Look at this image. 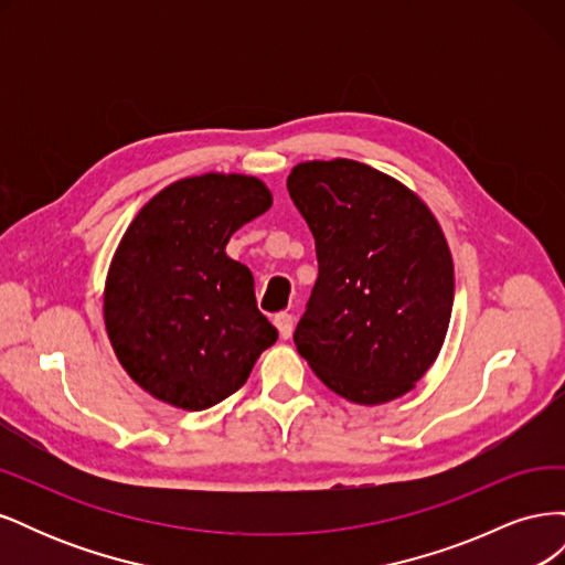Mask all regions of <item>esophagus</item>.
Segmentation results:
<instances>
[{
    "label": "esophagus",
    "instance_id": "obj_1",
    "mask_svg": "<svg viewBox=\"0 0 565 565\" xmlns=\"http://www.w3.org/2000/svg\"><path fill=\"white\" fill-rule=\"evenodd\" d=\"M273 322H276L278 334H280L282 339L292 337V330H295V318H292V316H289V313H278L276 318H273Z\"/></svg>",
    "mask_w": 565,
    "mask_h": 565
}]
</instances>
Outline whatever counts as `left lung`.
I'll return each mask as SVG.
<instances>
[{
    "label": "left lung",
    "mask_w": 565,
    "mask_h": 565,
    "mask_svg": "<svg viewBox=\"0 0 565 565\" xmlns=\"http://www.w3.org/2000/svg\"><path fill=\"white\" fill-rule=\"evenodd\" d=\"M287 191L318 254L297 351L351 403L405 396L434 365L452 313L455 268L436 216L401 181L344 158L297 164Z\"/></svg>",
    "instance_id": "1"
}]
</instances>
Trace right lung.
<instances>
[{"instance_id": "1", "label": "right lung", "mask_w": 565, "mask_h": 565, "mask_svg": "<svg viewBox=\"0 0 565 565\" xmlns=\"http://www.w3.org/2000/svg\"><path fill=\"white\" fill-rule=\"evenodd\" d=\"M270 204L256 177L210 172L167 185L134 216L108 268L104 320L119 365L152 398L207 409L278 339L252 270L226 254Z\"/></svg>"}]
</instances>
